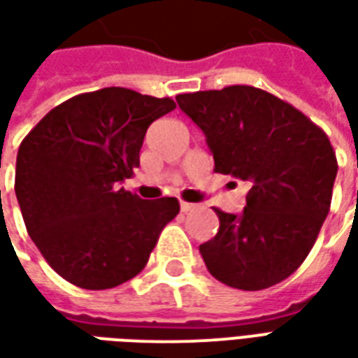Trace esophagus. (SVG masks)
I'll return each instance as SVG.
<instances>
[{
    "mask_svg": "<svg viewBox=\"0 0 358 358\" xmlns=\"http://www.w3.org/2000/svg\"><path fill=\"white\" fill-rule=\"evenodd\" d=\"M197 205H194V203H187V201H180V209L184 210V213H187V210H194Z\"/></svg>",
    "mask_w": 358,
    "mask_h": 358,
    "instance_id": "obj_1",
    "label": "esophagus"
}]
</instances>
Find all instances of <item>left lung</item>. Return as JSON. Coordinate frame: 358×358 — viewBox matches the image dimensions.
<instances>
[{"label":"left lung","instance_id":"1","mask_svg":"<svg viewBox=\"0 0 358 358\" xmlns=\"http://www.w3.org/2000/svg\"><path fill=\"white\" fill-rule=\"evenodd\" d=\"M207 138L215 172L249 184L245 209H215L217 236L199 245L218 282L259 292L292 276L328 217L338 159L299 109L253 86L176 95Z\"/></svg>","mask_w":358,"mask_h":358}]
</instances>
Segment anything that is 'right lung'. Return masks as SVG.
I'll list each match as a JSON object with an SVG mask.
<instances>
[{
	"label": "right lung",
	"mask_w": 358,
	"mask_h": 358,
	"mask_svg": "<svg viewBox=\"0 0 358 358\" xmlns=\"http://www.w3.org/2000/svg\"><path fill=\"white\" fill-rule=\"evenodd\" d=\"M176 109L171 97L103 88L51 109L22 140L15 194L28 236L51 268L84 289L140 274L176 197L145 201L118 184L140 166L149 124Z\"/></svg>",
	"instance_id": "1"
}]
</instances>
